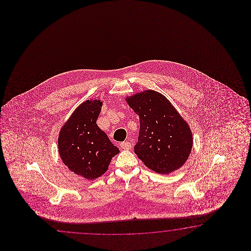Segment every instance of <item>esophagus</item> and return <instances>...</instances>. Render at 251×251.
I'll return each mask as SVG.
<instances>
[{
    "label": "esophagus",
    "instance_id": "1",
    "mask_svg": "<svg viewBox=\"0 0 251 251\" xmlns=\"http://www.w3.org/2000/svg\"><path fill=\"white\" fill-rule=\"evenodd\" d=\"M120 146H121V148H122V149L129 150L131 149L132 144H131V143H129V142H123L122 144H120Z\"/></svg>",
    "mask_w": 251,
    "mask_h": 251
}]
</instances>
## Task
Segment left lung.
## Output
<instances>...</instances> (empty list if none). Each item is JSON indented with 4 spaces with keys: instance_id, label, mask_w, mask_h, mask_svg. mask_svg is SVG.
Segmentation results:
<instances>
[{
    "instance_id": "left-lung-1",
    "label": "left lung",
    "mask_w": 251,
    "mask_h": 251,
    "mask_svg": "<svg viewBox=\"0 0 251 251\" xmlns=\"http://www.w3.org/2000/svg\"><path fill=\"white\" fill-rule=\"evenodd\" d=\"M126 100L139 116L134 152L144 165L159 174H169L184 165L192 149V132L169 100L151 90Z\"/></svg>"
}]
</instances>
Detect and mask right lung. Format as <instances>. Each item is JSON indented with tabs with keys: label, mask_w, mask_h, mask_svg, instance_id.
I'll list each match as a JSON object with an SVG mask.
<instances>
[{
	"label": "right lung",
	"mask_w": 251,
	"mask_h": 251,
	"mask_svg": "<svg viewBox=\"0 0 251 251\" xmlns=\"http://www.w3.org/2000/svg\"><path fill=\"white\" fill-rule=\"evenodd\" d=\"M102 101L88 100L72 114L59 133L58 151L64 165L93 180L103 175L119 150L97 126Z\"/></svg>",
	"instance_id": "add662e5"
}]
</instances>
